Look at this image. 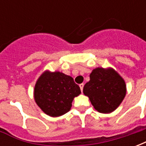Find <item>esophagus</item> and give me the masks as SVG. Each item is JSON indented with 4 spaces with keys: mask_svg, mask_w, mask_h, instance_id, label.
Wrapping results in <instances>:
<instances>
[{
    "mask_svg": "<svg viewBox=\"0 0 146 146\" xmlns=\"http://www.w3.org/2000/svg\"><path fill=\"white\" fill-rule=\"evenodd\" d=\"M79 86H80V90H81V92H83V88H84V84H80Z\"/></svg>",
    "mask_w": 146,
    "mask_h": 146,
    "instance_id": "esophagus-1",
    "label": "esophagus"
}]
</instances>
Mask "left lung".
<instances>
[{"mask_svg": "<svg viewBox=\"0 0 146 146\" xmlns=\"http://www.w3.org/2000/svg\"><path fill=\"white\" fill-rule=\"evenodd\" d=\"M83 92L98 112L110 113L122 102L127 89L124 80L113 69L98 67L92 70Z\"/></svg>", "mask_w": 146, "mask_h": 146, "instance_id": "left-lung-1", "label": "left lung"}]
</instances>
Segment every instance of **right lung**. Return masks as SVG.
Here are the masks:
<instances>
[{"label":"right lung","instance_id":"right-lung-1","mask_svg":"<svg viewBox=\"0 0 146 146\" xmlns=\"http://www.w3.org/2000/svg\"><path fill=\"white\" fill-rule=\"evenodd\" d=\"M81 93L73 77L55 71H45L36 80L34 99L47 115L57 117L68 113L73 98Z\"/></svg>","mask_w":146,"mask_h":146}]
</instances>
